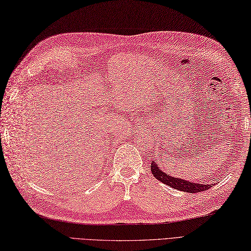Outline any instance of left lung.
<instances>
[{
  "label": "left lung",
  "instance_id": "left-lung-1",
  "mask_svg": "<svg viewBox=\"0 0 251 251\" xmlns=\"http://www.w3.org/2000/svg\"><path fill=\"white\" fill-rule=\"evenodd\" d=\"M151 173L152 175L157 178L158 180L161 182H163L164 185H168L172 188L177 189V190H180L183 192H189V193H197V192H201L208 190L209 188L214 186V183H210V185H207V183H201V182H191L188 181L186 179H181V178L174 177L169 175L168 173H164L162 170H161L160 166L154 163V161L151 162Z\"/></svg>",
  "mask_w": 251,
  "mask_h": 251
}]
</instances>
